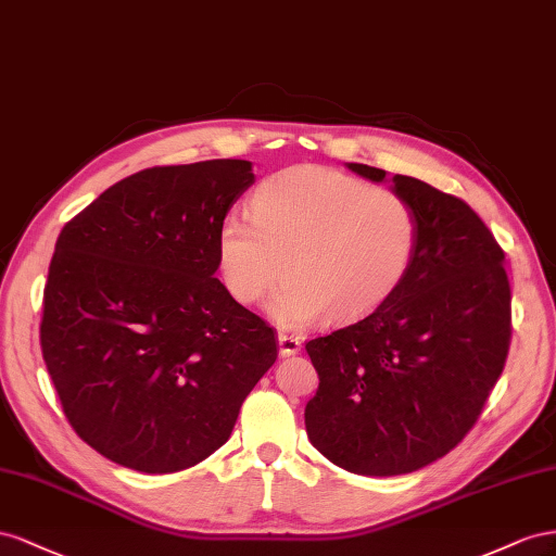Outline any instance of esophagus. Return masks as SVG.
<instances>
[{
    "label": "esophagus",
    "instance_id": "1",
    "mask_svg": "<svg viewBox=\"0 0 556 556\" xmlns=\"http://www.w3.org/2000/svg\"><path fill=\"white\" fill-rule=\"evenodd\" d=\"M277 342H279V354H281V356H295V354L300 352V346H303V344H300L298 338L287 336V332H279Z\"/></svg>",
    "mask_w": 556,
    "mask_h": 556
}]
</instances>
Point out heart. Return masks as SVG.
<instances>
[{
	"label": "heart",
	"instance_id": "1",
	"mask_svg": "<svg viewBox=\"0 0 556 556\" xmlns=\"http://www.w3.org/2000/svg\"><path fill=\"white\" fill-rule=\"evenodd\" d=\"M419 242L417 214L384 188L326 167H291L265 179L251 216L226 214L216 265L240 305L287 281L269 312L303 328L321 316L356 321L401 289Z\"/></svg>",
	"mask_w": 556,
	"mask_h": 556
}]
</instances>
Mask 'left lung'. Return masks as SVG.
Masks as SVG:
<instances>
[{"instance_id":"obj_1","label":"left lung","mask_w":556,"mask_h":556,"mask_svg":"<svg viewBox=\"0 0 556 556\" xmlns=\"http://www.w3.org/2000/svg\"><path fill=\"white\" fill-rule=\"evenodd\" d=\"M346 167L370 181L387 172ZM419 242L401 289L366 319L305 344L319 389L305 407L312 445L372 478L415 472L478 421L510 346L505 253L464 200L393 174Z\"/></svg>"}]
</instances>
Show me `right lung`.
Masks as SVG:
<instances>
[{
	"label": "right lung",
	"instance_id": "right-lung-1",
	"mask_svg": "<svg viewBox=\"0 0 556 556\" xmlns=\"http://www.w3.org/2000/svg\"><path fill=\"white\" fill-rule=\"evenodd\" d=\"M253 179L232 157L141 169L62 228L41 354L76 435L109 462H204L277 361L275 330L214 277L218 224Z\"/></svg>",
	"mask_w": 556,
	"mask_h": 556
}]
</instances>
